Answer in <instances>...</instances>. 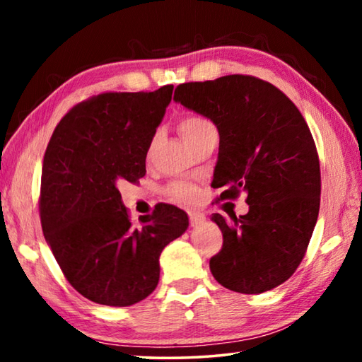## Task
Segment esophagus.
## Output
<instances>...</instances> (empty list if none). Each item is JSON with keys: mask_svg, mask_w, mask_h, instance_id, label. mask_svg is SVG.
Instances as JSON below:
<instances>
[{"mask_svg": "<svg viewBox=\"0 0 362 362\" xmlns=\"http://www.w3.org/2000/svg\"><path fill=\"white\" fill-rule=\"evenodd\" d=\"M188 217H189V225L192 226H198L199 223L204 222V214H201L198 211H189L188 212Z\"/></svg>", "mask_w": 362, "mask_h": 362, "instance_id": "1", "label": "esophagus"}]
</instances>
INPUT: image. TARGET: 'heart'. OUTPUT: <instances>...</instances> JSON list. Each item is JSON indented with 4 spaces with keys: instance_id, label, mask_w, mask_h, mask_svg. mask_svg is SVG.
Masks as SVG:
<instances>
[{
    "instance_id": "1",
    "label": "heart",
    "mask_w": 362,
    "mask_h": 362,
    "mask_svg": "<svg viewBox=\"0 0 362 362\" xmlns=\"http://www.w3.org/2000/svg\"><path fill=\"white\" fill-rule=\"evenodd\" d=\"M179 131L189 148L199 144L201 140L217 136V127L214 126V122L199 115H189L182 118L179 122ZM166 192L175 201H188L193 198L194 188L187 182H174L168 187Z\"/></svg>"
}]
</instances>
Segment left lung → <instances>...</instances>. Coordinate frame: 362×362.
Wrapping results in <instances>:
<instances>
[{
    "label": "left lung",
    "mask_w": 362,
    "mask_h": 362,
    "mask_svg": "<svg viewBox=\"0 0 362 362\" xmlns=\"http://www.w3.org/2000/svg\"><path fill=\"white\" fill-rule=\"evenodd\" d=\"M174 100L209 118L220 144L214 188L246 193L249 212L212 220L223 246L209 262L226 289L262 293L283 284L305 257L321 201V170L310 127L278 88L249 75L183 83Z\"/></svg>",
    "instance_id": "obj_1"
}]
</instances>
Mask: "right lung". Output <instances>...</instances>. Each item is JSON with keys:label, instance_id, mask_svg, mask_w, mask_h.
Here are the masks:
<instances>
[{"label": "right lung", "instance_id": "1", "mask_svg": "<svg viewBox=\"0 0 362 362\" xmlns=\"http://www.w3.org/2000/svg\"><path fill=\"white\" fill-rule=\"evenodd\" d=\"M173 89L90 97L60 119L47 144L42 233L66 281L90 302L129 306L148 297L163 249L188 228L187 214L170 204L132 225L118 189L145 175L146 151Z\"/></svg>", "mask_w": 362, "mask_h": 362}]
</instances>
